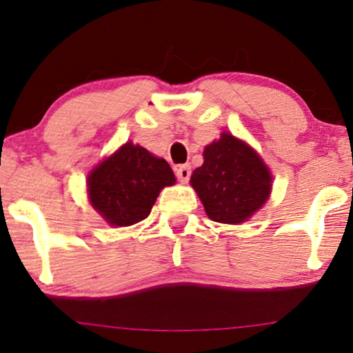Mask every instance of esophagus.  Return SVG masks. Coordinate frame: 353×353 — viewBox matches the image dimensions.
<instances>
[{"label":"esophagus","instance_id":"obj_1","mask_svg":"<svg viewBox=\"0 0 353 353\" xmlns=\"http://www.w3.org/2000/svg\"><path fill=\"white\" fill-rule=\"evenodd\" d=\"M176 176H177V179L182 182V184H185V182H188L189 177H190V165L189 164L177 165V168H176Z\"/></svg>","mask_w":353,"mask_h":353}]
</instances>
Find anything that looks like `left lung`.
Instances as JSON below:
<instances>
[{"label":"left lung","instance_id":"1","mask_svg":"<svg viewBox=\"0 0 353 353\" xmlns=\"http://www.w3.org/2000/svg\"><path fill=\"white\" fill-rule=\"evenodd\" d=\"M205 214L221 224H242L265 204L272 174L255 149L230 132L204 149V163L190 176Z\"/></svg>","mask_w":353,"mask_h":353}]
</instances>
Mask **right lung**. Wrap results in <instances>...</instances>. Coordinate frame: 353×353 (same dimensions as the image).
Segmentation results:
<instances>
[{
  "instance_id": "right-lung-1",
  "label": "right lung",
  "mask_w": 353,
  "mask_h": 353,
  "mask_svg": "<svg viewBox=\"0 0 353 353\" xmlns=\"http://www.w3.org/2000/svg\"><path fill=\"white\" fill-rule=\"evenodd\" d=\"M88 199L112 228L137 224L164 188L176 184L171 165L131 141L88 174Z\"/></svg>"
}]
</instances>
